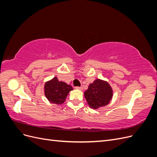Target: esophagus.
Here are the masks:
<instances>
[{"mask_svg":"<svg viewBox=\"0 0 157 157\" xmlns=\"http://www.w3.org/2000/svg\"><path fill=\"white\" fill-rule=\"evenodd\" d=\"M75 89H77V90H82V86H80V87H78V86H76V87H75Z\"/></svg>","mask_w":157,"mask_h":157,"instance_id":"obj_1","label":"esophagus"}]
</instances>
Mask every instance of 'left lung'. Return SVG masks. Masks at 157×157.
<instances>
[{"instance_id":"obj_1","label":"left lung","mask_w":157,"mask_h":157,"mask_svg":"<svg viewBox=\"0 0 157 157\" xmlns=\"http://www.w3.org/2000/svg\"><path fill=\"white\" fill-rule=\"evenodd\" d=\"M90 107L98 109L107 105L113 96V90L106 80L96 79L84 93Z\"/></svg>"}]
</instances>
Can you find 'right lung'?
<instances>
[{
	"instance_id": "right-lung-1",
	"label": "right lung",
	"mask_w": 157,
	"mask_h": 157,
	"mask_svg": "<svg viewBox=\"0 0 157 157\" xmlns=\"http://www.w3.org/2000/svg\"><path fill=\"white\" fill-rule=\"evenodd\" d=\"M73 87L63 81H59L57 77L46 82L44 86V92L48 100L56 105L64 103L69 92Z\"/></svg>"
}]
</instances>
